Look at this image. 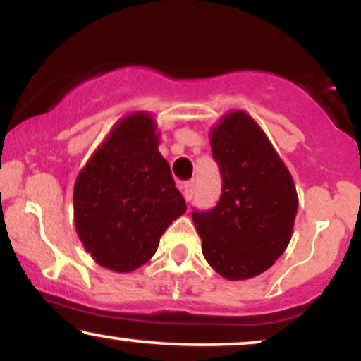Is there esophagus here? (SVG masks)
I'll return each mask as SVG.
<instances>
[{
    "label": "esophagus",
    "instance_id": "obj_1",
    "mask_svg": "<svg viewBox=\"0 0 361 361\" xmlns=\"http://www.w3.org/2000/svg\"><path fill=\"white\" fill-rule=\"evenodd\" d=\"M181 188H183V195H185V200L186 202H190L193 198V195H195V180H190V181H186V183L181 186Z\"/></svg>",
    "mask_w": 361,
    "mask_h": 361
}]
</instances>
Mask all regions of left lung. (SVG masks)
<instances>
[{
    "mask_svg": "<svg viewBox=\"0 0 361 361\" xmlns=\"http://www.w3.org/2000/svg\"><path fill=\"white\" fill-rule=\"evenodd\" d=\"M222 175L214 209L192 217L210 267L227 280L267 271L287 250L299 207L292 175L246 111L227 114L210 132Z\"/></svg>",
    "mask_w": 361,
    "mask_h": 361,
    "instance_id": "obj_1",
    "label": "left lung"
}]
</instances>
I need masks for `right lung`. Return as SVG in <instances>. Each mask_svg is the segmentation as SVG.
I'll use <instances>...</instances> for the list:
<instances>
[{"mask_svg":"<svg viewBox=\"0 0 361 361\" xmlns=\"http://www.w3.org/2000/svg\"><path fill=\"white\" fill-rule=\"evenodd\" d=\"M149 114L122 118L74 183V224L103 268L128 273L152 258L169 224L186 212Z\"/></svg>","mask_w":361,"mask_h":361,"instance_id":"add662e5","label":"right lung"}]
</instances>
